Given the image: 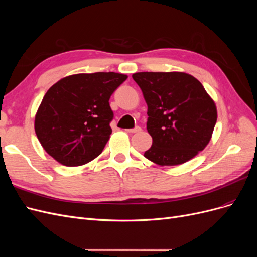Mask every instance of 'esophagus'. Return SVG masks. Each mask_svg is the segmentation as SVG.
<instances>
[{
  "mask_svg": "<svg viewBox=\"0 0 257 257\" xmlns=\"http://www.w3.org/2000/svg\"><path fill=\"white\" fill-rule=\"evenodd\" d=\"M127 133H138V132H141L142 131V127H139V126H136V127H134V128H127V130H125Z\"/></svg>",
  "mask_w": 257,
  "mask_h": 257,
  "instance_id": "1",
  "label": "esophagus"
}]
</instances>
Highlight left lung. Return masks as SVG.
<instances>
[{"label": "left lung", "mask_w": 257, "mask_h": 257, "mask_svg": "<svg viewBox=\"0 0 257 257\" xmlns=\"http://www.w3.org/2000/svg\"><path fill=\"white\" fill-rule=\"evenodd\" d=\"M132 77L148 105L152 146L145 158L161 166H175L203 151L217 118L216 106L203 84L182 72H142Z\"/></svg>", "instance_id": "left-lung-1"}]
</instances>
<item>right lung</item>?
Returning a JSON list of instances; mask_svg holds the SVG:
<instances>
[{"mask_svg":"<svg viewBox=\"0 0 257 257\" xmlns=\"http://www.w3.org/2000/svg\"><path fill=\"white\" fill-rule=\"evenodd\" d=\"M126 78L99 72L71 75L54 83L35 114V133L45 151L69 167L97 158L112 132L109 98Z\"/></svg>","mask_w":257,"mask_h":257,"instance_id":"obj_1","label":"right lung"}]
</instances>
